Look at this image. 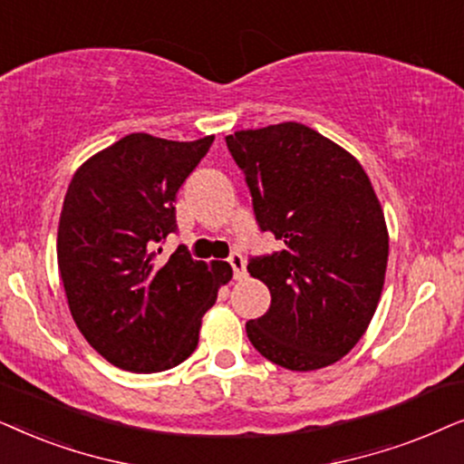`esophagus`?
Returning <instances> with one entry per match:
<instances>
[{"label": "esophagus", "instance_id": "obj_1", "mask_svg": "<svg viewBox=\"0 0 464 464\" xmlns=\"http://www.w3.org/2000/svg\"><path fill=\"white\" fill-rule=\"evenodd\" d=\"M228 265L233 267V277H236V280H244V277L248 276V271H246L244 256L237 255V252H233V255L228 256Z\"/></svg>", "mask_w": 464, "mask_h": 464}]
</instances>
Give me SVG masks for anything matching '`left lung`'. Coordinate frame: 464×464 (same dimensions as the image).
Returning <instances> with one entry per match:
<instances>
[{"label": "left lung", "instance_id": "8db88e82", "mask_svg": "<svg viewBox=\"0 0 464 464\" xmlns=\"http://www.w3.org/2000/svg\"><path fill=\"white\" fill-rule=\"evenodd\" d=\"M261 231L282 242L250 258L271 305L246 323L252 345L290 372L329 367L358 343L384 288L388 228L348 150L301 122L227 135Z\"/></svg>", "mask_w": 464, "mask_h": 464}]
</instances>
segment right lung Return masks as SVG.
I'll return each instance as SVG.
<instances>
[{
	"label": "right lung",
	"mask_w": 464,
	"mask_h": 464,
	"mask_svg": "<svg viewBox=\"0 0 464 464\" xmlns=\"http://www.w3.org/2000/svg\"><path fill=\"white\" fill-rule=\"evenodd\" d=\"M214 135L171 141L131 133L73 174L57 233V261L72 318L114 367L157 373L180 365L199 342L228 263L193 261L178 248L159 256L176 231V195Z\"/></svg>",
	"instance_id": "obj_1"
}]
</instances>
